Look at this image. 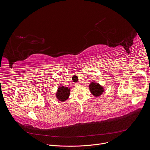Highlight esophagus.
<instances>
[{"mask_svg":"<svg viewBox=\"0 0 150 150\" xmlns=\"http://www.w3.org/2000/svg\"><path fill=\"white\" fill-rule=\"evenodd\" d=\"M80 84H81V83H80L79 82H77L75 83V85H80Z\"/></svg>","mask_w":150,"mask_h":150,"instance_id":"1","label":"esophagus"}]
</instances>
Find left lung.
<instances>
[{"label":"left lung","instance_id":"left-lung-1","mask_svg":"<svg viewBox=\"0 0 150 150\" xmlns=\"http://www.w3.org/2000/svg\"><path fill=\"white\" fill-rule=\"evenodd\" d=\"M89 87L91 93L96 97H98L104 91V89L101 85L96 82H91L89 85Z\"/></svg>","mask_w":150,"mask_h":150}]
</instances>
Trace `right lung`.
<instances>
[{
	"label": "right lung",
	"mask_w": 150,
	"mask_h": 150,
	"mask_svg": "<svg viewBox=\"0 0 150 150\" xmlns=\"http://www.w3.org/2000/svg\"><path fill=\"white\" fill-rule=\"evenodd\" d=\"M70 90L68 87H60L57 91L56 96L57 99L60 101H65L68 99L69 96Z\"/></svg>",
	"instance_id": "right-lung-1"
}]
</instances>
